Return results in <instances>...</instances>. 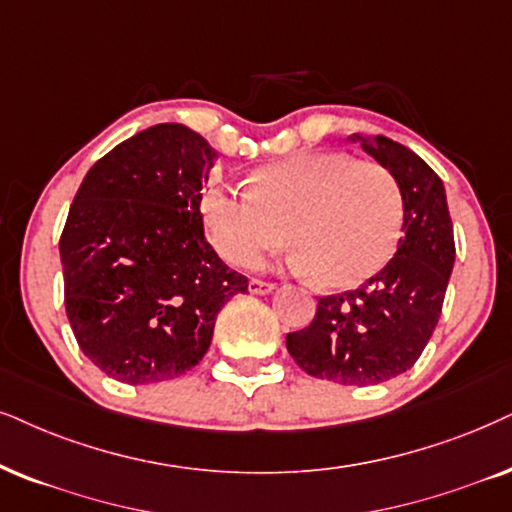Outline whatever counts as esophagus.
<instances>
[{"mask_svg": "<svg viewBox=\"0 0 512 512\" xmlns=\"http://www.w3.org/2000/svg\"><path fill=\"white\" fill-rule=\"evenodd\" d=\"M250 293L252 295H267V293H274V283L269 281H262V278H250Z\"/></svg>", "mask_w": 512, "mask_h": 512, "instance_id": "34e87169", "label": "esophagus"}]
</instances>
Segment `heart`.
Masks as SVG:
<instances>
[{"label": "heart", "instance_id": "heart-1", "mask_svg": "<svg viewBox=\"0 0 512 512\" xmlns=\"http://www.w3.org/2000/svg\"><path fill=\"white\" fill-rule=\"evenodd\" d=\"M250 189L203 198L210 241L226 262L255 267L290 236L297 267L323 288H357L392 260L404 196L383 165L340 151H307L250 174Z\"/></svg>", "mask_w": 512, "mask_h": 512}]
</instances>
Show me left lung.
Here are the masks:
<instances>
[{"instance_id":"8db88e82","label":"left lung","mask_w":512,"mask_h":512,"mask_svg":"<svg viewBox=\"0 0 512 512\" xmlns=\"http://www.w3.org/2000/svg\"><path fill=\"white\" fill-rule=\"evenodd\" d=\"M397 179L404 224L394 257L357 290L323 295L314 321L286 335L295 364L338 385H378L409 371L432 338L456 260L454 224L442 179L411 148L387 137L361 139Z\"/></svg>"}]
</instances>
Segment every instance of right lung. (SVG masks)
Returning <instances> with one entry per match:
<instances>
[{
  "mask_svg": "<svg viewBox=\"0 0 512 512\" xmlns=\"http://www.w3.org/2000/svg\"><path fill=\"white\" fill-rule=\"evenodd\" d=\"M215 158L193 129L163 122L96 160L75 193L58 243L66 314L108 378L148 385L191 371L219 309L248 293L205 241L200 189Z\"/></svg>",
  "mask_w": 512,
  "mask_h": 512,
  "instance_id": "right-lung-1",
  "label": "right lung"
}]
</instances>
